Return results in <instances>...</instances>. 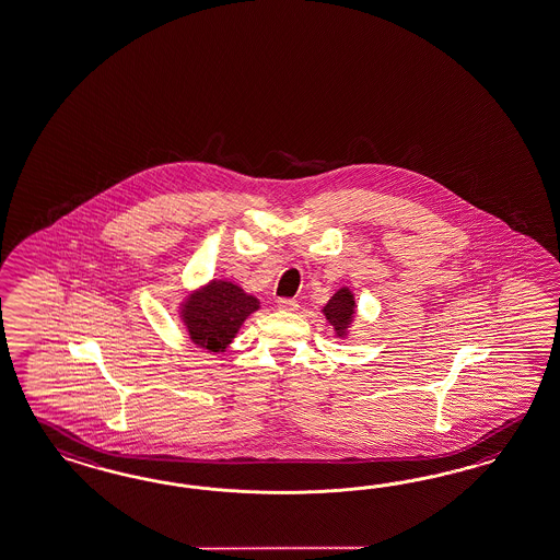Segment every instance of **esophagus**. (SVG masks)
I'll list each match as a JSON object with an SVG mask.
<instances>
[{
    "label": "esophagus",
    "mask_w": 560,
    "mask_h": 560,
    "mask_svg": "<svg viewBox=\"0 0 560 560\" xmlns=\"http://www.w3.org/2000/svg\"><path fill=\"white\" fill-rule=\"evenodd\" d=\"M278 308L287 311V313H294V311H299V302L292 301V299H280Z\"/></svg>",
    "instance_id": "34e87169"
}]
</instances>
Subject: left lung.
<instances>
[{
  "label": "left lung",
  "mask_w": 560,
  "mask_h": 560,
  "mask_svg": "<svg viewBox=\"0 0 560 560\" xmlns=\"http://www.w3.org/2000/svg\"><path fill=\"white\" fill-rule=\"evenodd\" d=\"M355 306H358L355 296L347 287L339 288L330 296V301L325 304L323 315L329 320V325L335 329L337 337H341V339L347 337V330L351 327L353 316H355Z\"/></svg>",
  "instance_id": "8db88e82"
}]
</instances>
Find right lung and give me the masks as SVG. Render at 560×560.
<instances>
[{
	"instance_id": "1",
	"label": "right lung",
	"mask_w": 560,
	"mask_h": 560,
	"mask_svg": "<svg viewBox=\"0 0 560 560\" xmlns=\"http://www.w3.org/2000/svg\"><path fill=\"white\" fill-rule=\"evenodd\" d=\"M259 301L230 280H211L180 304V318L190 341L211 353H223Z\"/></svg>"
}]
</instances>
